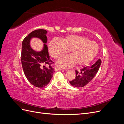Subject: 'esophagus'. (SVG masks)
I'll use <instances>...</instances> for the list:
<instances>
[{
	"label": "esophagus",
	"instance_id": "obj_1",
	"mask_svg": "<svg viewBox=\"0 0 124 124\" xmlns=\"http://www.w3.org/2000/svg\"><path fill=\"white\" fill-rule=\"evenodd\" d=\"M58 70H63V69L59 68V67H55V71H58Z\"/></svg>",
	"mask_w": 124,
	"mask_h": 124
}]
</instances>
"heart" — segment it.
<instances>
[{
	"label": "heart",
	"mask_w": 124,
	"mask_h": 124,
	"mask_svg": "<svg viewBox=\"0 0 124 124\" xmlns=\"http://www.w3.org/2000/svg\"><path fill=\"white\" fill-rule=\"evenodd\" d=\"M99 46L95 41L77 35L67 36L62 41L54 39L48 45V51L53 58H59L69 53L71 56L59 59L57 65L62 68H69L77 64L87 65L95 58Z\"/></svg>",
	"instance_id": "1"
}]
</instances>
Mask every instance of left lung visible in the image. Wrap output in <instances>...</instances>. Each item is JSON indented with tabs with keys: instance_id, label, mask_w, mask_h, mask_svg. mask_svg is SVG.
I'll use <instances>...</instances> for the list:
<instances>
[{
	"instance_id": "8db88e82",
	"label": "left lung",
	"mask_w": 124,
	"mask_h": 124,
	"mask_svg": "<svg viewBox=\"0 0 124 124\" xmlns=\"http://www.w3.org/2000/svg\"><path fill=\"white\" fill-rule=\"evenodd\" d=\"M101 63V59H99L91 66L84 67L79 71L76 70V78L69 82L70 84L75 87H84L95 77L98 72Z\"/></svg>"
}]
</instances>
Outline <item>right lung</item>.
Instances as JSON below:
<instances>
[{
	"mask_svg": "<svg viewBox=\"0 0 124 124\" xmlns=\"http://www.w3.org/2000/svg\"><path fill=\"white\" fill-rule=\"evenodd\" d=\"M47 31L44 29H37L26 37L22 45L21 62L24 74L28 81L37 87L46 86L53 77L54 69L48 52L46 43ZM32 38H38L44 43L42 50L37 52L30 46V40ZM48 65L47 68L46 67Z\"/></svg>",
	"mask_w": 124,
	"mask_h": 124,
	"instance_id": "obj_1",
	"label": "right lung"
}]
</instances>
